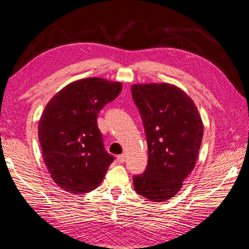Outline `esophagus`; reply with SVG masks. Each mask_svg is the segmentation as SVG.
Segmentation results:
<instances>
[{"label":"esophagus","instance_id":"34e87169","mask_svg":"<svg viewBox=\"0 0 249 249\" xmlns=\"http://www.w3.org/2000/svg\"><path fill=\"white\" fill-rule=\"evenodd\" d=\"M116 160H118L119 162L123 163V162L125 161V155H124V154H121V155H119V156H116Z\"/></svg>","mask_w":249,"mask_h":249}]
</instances>
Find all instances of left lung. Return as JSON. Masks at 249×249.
Here are the masks:
<instances>
[{"label": "left lung", "mask_w": 249, "mask_h": 249, "mask_svg": "<svg viewBox=\"0 0 249 249\" xmlns=\"http://www.w3.org/2000/svg\"><path fill=\"white\" fill-rule=\"evenodd\" d=\"M147 142L145 171L134 176L137 194L154 202L172 198L194 170L203 124L193 99L167 83L131 87Z\"/></svg>", "instance_id": "obj_1"}]
</instances>
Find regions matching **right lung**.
<instances>
[{"label":"right lung","instance_id":"right-lung-1","mask_svg":"<svg viewBox=\"0 0 249 249\" xmlns=\"http://www.w3.org/2000/svg\"><path fill=\"white\" fill-rule=\"evenodd\" d=\"M121 89L120 82L81 79L47 104L38 123V138L50 176L65 192L86 194L103 182L114 157L105 150L97 115Z\"/></svg>","mask_w":249,"mask_h":249}]
</instances>
